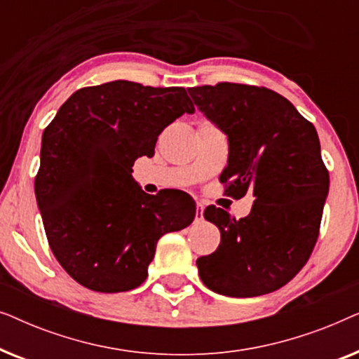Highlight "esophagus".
Segmentation results:
<instances>
[{
	"instance_id": "1",
	"label": "esophagus",
	"mask_w": 359,
	"mask_h": 359,
	"mask_svg": "<svg viewBox=\"0 0 359 359\" xmlns=\"http://www.w3.org/2000/svg\"><path fill=\"white\" fill-rule=\"evenodd\" d=\"M203 215H204V204L198 203L196 204V220H203Z\"/></svg>"
}]
</instances>
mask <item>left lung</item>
I'll use <instances>...</instances> for the list:
<instances>
[{"label": "left lung", "instance_id": "8db88e82", "mask_svg": "<svg viewBox=\"0 0 359 359\" xmlns=\"http://www.w3.org/2000/svg\"><path fill=\"white\" fill-rule=\"evenodd\" d=\"M188 91L229 137L220 175L225 194L255 198L252 212L238 220L215 205L204 210L220 230V243L198 258L199 276L229 297L276 291L307 263L320 230L330 178L316 127L264 86L225 81Z\"/></svg>", "mask_w": 359, "mask_h": 359}]
</instances>
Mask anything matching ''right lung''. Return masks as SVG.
<instances>
[{
	"label": "right lung",
	"mask_w": 359,
	"mask_h": 359,
	"mask_svg": "<svg viewBox=\"0 0 359 359\" xmlns=\"http://www.w3.org/2000/svg\"><path fill=\"white\" fill-rule=\"evenodd\" d=\"M184 112H194L184 88L116 80L73 93L43 130L37 205L52 253L81 286L96 292L140 286L161 235L194 220L188 194L150 196L130 175Z\"/></svg>",
	"instance_id": "add662e5"
}]
</instances>
